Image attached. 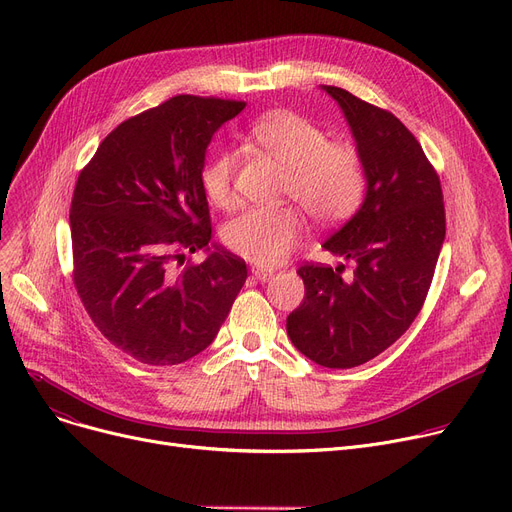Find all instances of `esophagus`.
<instances>
[{
  "mask_svg": "<svg viewBox=\"0 0 512 512\" xmlns=\"http://www.w3.org/2000/svg\"><path fill=\"white\" fill-rule=\"evenodd\" d=\"M251 274H253L255 280L265 282V280H270V278L274 276V270H267V267H259V265H257V267H253Z\"/></svg>",
  "mask_w": 512,
  "mask_h": 512,
  "instance_id": "1",
  "label": "esophagus"
}]
</instances>
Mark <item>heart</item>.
Listing matches in <instances>:
<instances>
[{
    "instance_id": "b5f03b06",
    "label": "heart",
    "mask_w": 512,
    "mask_h": 512,
    "mask_svg": "<svg viewBox=\"0 0 512 512\" xmlns=\"http://www.w3.org/2000/svg\"><path fill=\"white\" fill-rule=\"evenodd\" d=\"M249 141L286 170L282 195L297 201L319 224H338L361 207L367 191L363 157L355 145L330 141L313 120L276 110L249 128ZM236 155L222 149L201 170L207 201L228 209L234 205ZM305 234V220L294 207H249L224 230V245L242 259L272 267L282 263Z\"/></svg>"
}]
</instances>
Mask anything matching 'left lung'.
I'll return each instance as SVG.
<instances>
[{
    "mask_svg": "<svg viewBox=\"0 0 512 512\" xmlns=\"http://www.w3.org/2000/svg\"><path fill=\"white\" fill-rule=\"evenodd\" d=\"M351 124L367 174L361 209L324 242L357 263L351 278L305 261L297 274L305 299L286 317L299 351L330 369L367 363L394 344L419 315L446 234L442 186L413 137L392 112L338 87H324Z\"/></svg>",
    "mask_w": 512,
    "mask_h": 512,
    "instance_id": "obj_1",
    "label": "left lung"
}]
</instances>
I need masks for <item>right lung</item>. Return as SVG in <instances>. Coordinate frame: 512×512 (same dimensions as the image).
Returning a JSON list of instances; mask_svg holds the SVG:
<instances>
[{
  "mask_svg": "<svg viewBox=\"0 0 512 512\" xmlns=\"http://www.w3.org/2000/svg\"><path fill=\"white\" fill-rule=\"evenodd\" d=\"M245 105L176 95L118 124L78 174L72 282L95 328L139 363L205 351L247 280V263L220 247L186 259L211 240L205 149Z\"/></svg>",
  "mask_w": 512,
  "mask_h": 512,
  "instance_id": "add662e5",
  "label": "right lung"
}]
</instances>
